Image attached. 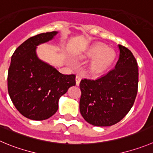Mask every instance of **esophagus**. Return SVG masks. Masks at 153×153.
Returning <instances> with one entry per match:
<instances>
[{
    "mask_svg": "<svg viewBox=\"0 0 153 153\" xmlns=\"http://www.w3.org/2000/svg\"><path fill=\"white\" fill-rule=\"evenodd\" d=\"M81 80V77L80 76V75H77V76L75 77V81H76L77 86H78V85H79Z\"/></svg>",
    "mask_w": 153,
    "mask_h": 153,
    "instance_id": "esophagus-1",
    "label": "esophagus"
}]
</instances>
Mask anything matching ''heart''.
I'll use <instances>...</instances> for the list:
<instances>
[{
    "mask_svg": "<svg viewBox=\"0 0 153 153\" xmlns=\"http://www.w3.org/2000/svg\"><path fill=\"white\" fill-rule=\"evenodd\" d=\"M82 56L93 59L89 65V72L93 75H99L109 68L115 59V53L102 46H94L85 51Z\"/></svg>",
    "mask_w": 153,
    "mask_h": 153,
    "instance_id": "heart-1",
    "label": "heart"
}]
</instances>
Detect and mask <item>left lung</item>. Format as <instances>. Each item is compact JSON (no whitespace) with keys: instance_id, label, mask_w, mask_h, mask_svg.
I'll return each mask as SVG.
<instances>
[{"instance_id":"obj_1","label":"left lung","mask_w":153,"mask_h":153,"mask_svg":"<svg viewBox=\"0 0 153 153\" xmlns=\"http://www.w3.org/2000/svg\"><path fill=\"white\" fill-rule=\"evenodd\" d=\"M119 58L114 69L97 80L82 79L80 112L94 126L120 122L134 105L137 93L138 66L130 50L118 45Z\"/></svg>"}]
</instances>
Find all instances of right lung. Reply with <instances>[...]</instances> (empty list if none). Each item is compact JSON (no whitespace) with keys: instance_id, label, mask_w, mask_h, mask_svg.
<instances>
[{"instance_id":"right-lung-1","label":"right lung","mask_w":153,"mask_h":153,"mask_svg":"<svg viewBox=\"0 0 153 153\" xmlns=\"http://www.w3.org/2000/svg\"><path fill=\"white\" fill-rule=\"evenodd\" d=\"M54 31L24 41L13 53L8 70V93L23 116L35 121L49 118L56 112L59 98L75 85V75H63L37 54L40 44L51 41Z\"/></svg>"}]
</instances>
